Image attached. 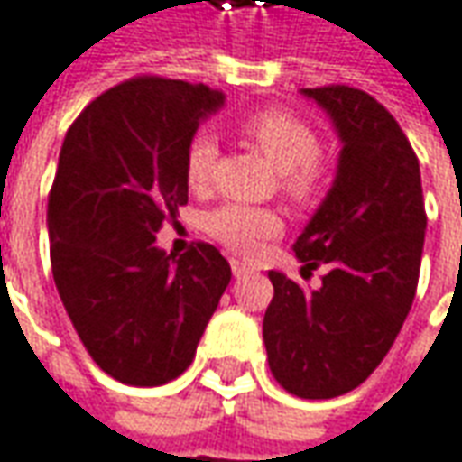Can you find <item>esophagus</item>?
Listing matches in <instances>:
<instances>
[{
  "label": "esophagus",
  "mask_w": 462,
  "mask_h": 462,
  "mask_svg": "<svg viewBox=\"0 0 462 462\" xmlns=\"http://www.w3.org/2000/svg\"><path fill=\"white\" fill-rule=\"evenodd\" d=\"M230 266H232V273H235V276H245V273H251L253 271V266L243 263V261H237V258H232Z\"/></svg>",
  "instance_id": "obj_1"
}]
</instances>
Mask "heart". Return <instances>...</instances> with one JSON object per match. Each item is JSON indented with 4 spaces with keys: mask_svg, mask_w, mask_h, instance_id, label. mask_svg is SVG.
<instances>
[{
    "mask_svg": "<svg viewBox=\"0 0 462 462\" xmlns=\"http://www.w3.org/2000/svg\"><path fill=\"white\" fill-rule=\"evenodd\" d=\"M240 129L282 175V189L290 199L308 204L318 196L323 186L318 136L300 118L284 111H258L248 116ZM214 160L217 142L209 134L193 136L183 160L189 189L204 191L209 186ZM204 225L214 240L235 253H253L266 237L279 232V219L273 211L243 204H225L214 209Z\"/></svg>",
    "mask_w": 462,
    "mask_h": 462,
    "instance_id": "b5f03b06",
    "label": "heart"
}]
</instances>
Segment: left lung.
Instances as JSON below:
<instances>
[{"label":"left lung","mask_w":462,"mask_h":462,"mask_svg":"<svg viewBox=\"0 0 462 462\" xmlns=\"http://www.w3.org/2000/svg\"><path fill=\"white\" fill-rule=\"evenodd\" d=\"M341 139L331 191L294 243L318 290L269 271L263 315L271 374L297 398H336L370 377L411 310L424 251L421 172L406 134L372 95L346 85L302 90Z\"/></svg>","instance_id":"1"}]
</instances>
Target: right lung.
Instances as JSON below:
<instances>
[{"instance_id": "right-lung-1", "label": "right lung", "mask_w": 462, "mask_h": 462, "mask_svg": "<svg viewBox=\"0 0 462 462\" xmlns=\"http://www.w3.org/2000/svg\"><path fill=\"white\" fill-rule=\"evenodd\" d=\"M225 106L207 85L136 77L95 97L71 124L49 193L51 271L95 365L154 388L189 370L230 263L209 243L180 258L157 248L189 204L186 150Z\"/></svg>"}]
</instances>
